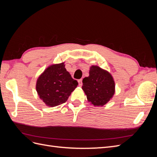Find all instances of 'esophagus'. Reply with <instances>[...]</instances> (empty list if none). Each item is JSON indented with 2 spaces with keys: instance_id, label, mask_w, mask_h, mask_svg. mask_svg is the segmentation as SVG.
Wrapping results in <instances>:
<instances>
[{
  "instance_id": "esophagus-1",
  "label": "esophagus",
  "mask_w": 157,
  "mask_h": 157,
  "mask_svg": "<svg viewBox=\"0 0 157 157\" xmlns=\"http://www.w3.org/2000/svg\"><path fill=\"white\" fill-rule=\"evenodd\" d=\"M78 86H81L82 85V79H79L78 80Z\"/></svg>"
}]
</instances>
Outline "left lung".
<instances>
[{"label":"left lung","mask_w":157,"mask_h":157,"mask_svg":"<svg viewBox=\"0 0 157 157\" xmlns=\"http://www.w3.org/2000/svg\"><path fill=\"white\" fill-rule=\"evenodd\" d=\"M82 83L88 101L94 106L105 105L115 92V83L111 73L97 65L90 67L89 76L83 78Z\"/></svg>","instance_id":"left-lung-1"}]
</instances>
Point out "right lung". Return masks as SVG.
<instances>
[{"instance_id":"obj_1","label":"right lung","mask_w":157,"mask_h":157,"mask_svg":"<svg viewBox=\"0 0 157 157\" xmlns=\"http://www.w3.org/2000/svg\"><path fill=\"white\" fill-rule=\"evenodd\" d=\"M65 66L64 62L48 66L36 80L37 94L48 107H56L67 101L77 87V81L71 77Z\"/></svg>"}]
</instances>
